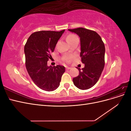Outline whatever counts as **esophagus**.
Segmentation results:
<instances>
[{
	"mask_svg": "<svg viewBox=\"0 0 131 131\" xmlns=\"http://www.w3.org/2000/svg\"><path fill=\"white\" fill-rule=\"evenodd\" d=\"M66 70H69V69H70V67H66Z\"/></svg>",
	"mask_w": 131,
	"mask_h": 131,
	"instance_id": "1",
	"label": "esophagus"
}]
</instances>
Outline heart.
I'll use <instances>...</instances> for the list:
<instances>
[{
	"instance_id": "b5f03b06",
	"label": "heart",
	"mask_w": 131,
	"mask_h": 131,
	"mask_svg": "<svg viewBox=\"0 0 131 131\" xmlns=\"http://www.w3.org/2000/svg\"><path fill=\"white\" fill-rule=\"evenodd\" d=\"M76 38H77V36L76 35L73 34H70L68 35V37H67V40H68V41H69L70 40H73L74 39ZM70 59V57H68L64 58V59H63V60H64L66 62H69Z\"/></svg>"
}]
</instances>
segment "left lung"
<instances>
[{"label": "left lung", "instance_id": "8db88e82", "mask_svg": "<svg viewBox=\"0 0 131 131\" xmlns=\"http://www.w3.org/2000/svg\"><path fill=\"white\" fill-rule=\"evenodd\" d=\"M80 38L81 62L84 68H78L79 74L74 78V85L80 90L93 87L100 79L105 64V46L102 38L93 30L84 28L68 29Z\"/></svg>", "mask_w": 131, "mask_h": 131}]
</instances>
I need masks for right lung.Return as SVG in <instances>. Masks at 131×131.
Segmentation results:
<instances>
[{
  "mask_svg": "<svg viewBox=\"0 0 131 131\" xmlns=\"http://www.w3.org/2000/svg\"><path fill=\"white\" fill-rule=\"evenodd\" d=\"M65 30H41L31 34L26 43L24 51L26 67L31 80L39 88L46 91L56 90L60 84L64 66H48L47 61L58 40Z\"/></svg>",
  "mask_w": 131,
  "mask_h": 131,
  "instance_id": "right-lung-1",
  "label": "right lung"
}]
</instances>
